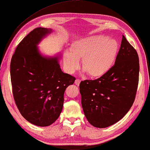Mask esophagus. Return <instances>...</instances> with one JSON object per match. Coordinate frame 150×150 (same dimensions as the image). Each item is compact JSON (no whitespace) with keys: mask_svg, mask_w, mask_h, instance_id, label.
Wrapping results in <instances>:
<instances>
[{"mask_svg":"<svg viewBox=\"0 0 150 150\" xmlns=\"http://www.w3.org/2000/svg\"><path fill=\"white\" fill-rule=\"evenodd\" d=\"M80 83H81V81H80L79 79H76V80L75 81V84L76 85H77V86L79 85Z\"/></svg>","mask_w":150,"mask_h":150,"instance_id":"1","label":"esophagus"}]
</instances>
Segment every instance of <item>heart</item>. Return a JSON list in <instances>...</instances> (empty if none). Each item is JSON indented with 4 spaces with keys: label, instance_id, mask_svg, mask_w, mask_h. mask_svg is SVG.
I'll return each mask as SVG.
<instances>
[{
    "label": "heart",
    "instance_id": "heart-1",
    "mask_svg": "<svg viewBox=\"0 0 150 150\" xmlns=\"http://www.w3.org/2000/svg\"><path fill=\"white\" fill-rule=\"evenodd\" d=\"M118 52V42L105 35L77 40L72 43L71 50H65L63 53L65 69L68 73H73L79 67V59H82L85 71L93 78L100 77L112 67Z\"/></svg>",
    "mask_w": 150,
    "mask_h": 150
}]
</instances>
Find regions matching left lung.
Masks as SVG:
<instances>
[{
    "label": "left lung",
    "instance_id": "obj_1",
    "mask_svg": "<svg viewBox=\"0 0 150 150\" xmlns=\"http://www.w3.org/2000/svg\"><path fill=\"white\" fill-rule=\"evenodd\" d=\"M139 71L138 55L123 35L115 65L97 79L79 85L83 110L91 125L106 128L126 115L135 100Z\"/></svg>",
    "mask_w": 150,
    "mask_h": 150
}]
</instances>
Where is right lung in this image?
Masks as SVG:
<instances>
[{
    "label": "right lung",
    "mask_w": 150,
    "mask_h": 150,
    "mask_svg": "<svg viewBox=\"0 0 150 150\" xmlns=\"http://www.w3.org/2000/svg\"><path fill=\"white\" fill-rule=\"evenodd\" d=\"M53 32L37 28L20 42L12 57L11 77L14 98L22 116L32 124L47 126L59 118L64 93L75 78L63 73L60 53L47 56L38 45Z\"/></svg>",
    "instance_id": "add662e5"
}]
</instances>
